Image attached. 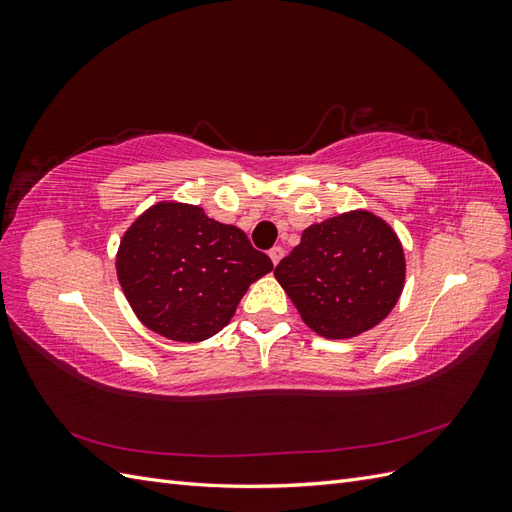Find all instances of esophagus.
I'll return each instance as SVG.
<instances>
[{
    "instance_id": "esophagus-1",
    "label": "esophagus",
    "mask_w": 512,
    "mask_h": 512,
    "mask_svg": "<svg viewBox=\"0 0 512 512\" xmlns=\"http://www.w3.org/2000/svg\"><path fill=\"white\" fill-rule=\"evenodd\" d=\"M269 258H271L273 265H277V262H280V260L284 258V250H282V247H280V245L271 247V250H269Z\"/></svg>"
}]
</instances>
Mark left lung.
Masks as SVG:
<instances>
[{
    "instance_id": "8db88e82",
    "label": "left lung",
    "mask_w": 512,
    "mask_h": 512,
    "mask_svg": "<svg viewBox=\"0 0 512 512\" xmlns=\"http://www.w3.org/2000/svg\"><path fill=\"white\" fill-rule=\"evenodd\" d=\"M273 275L309 329L350 339L391 314L404 290L406 256L389 224L356 209L305 228Z\"/></svg>"
}]
</instances>
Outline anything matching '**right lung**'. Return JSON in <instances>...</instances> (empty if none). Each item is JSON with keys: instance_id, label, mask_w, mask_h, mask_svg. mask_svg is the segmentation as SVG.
Masks as SVG:
<instances>
[{"instance_id": "right-lung-1", "label": "right lung", "mask_w": 512, "mask_h": 512, "mask_svg": "<svg viewBox=\"0 0 512 512\" xmlns=\"http://www.w3.org/2000/svg\"><path fill=\"white\" fill-rule=\"evenodd\" d=\"M115 267L132 312L149 331L194 344L226 327L273 262L241 228L215 222L198 205L162 200L123 232Z\"/></svg>"}]
</instances>
